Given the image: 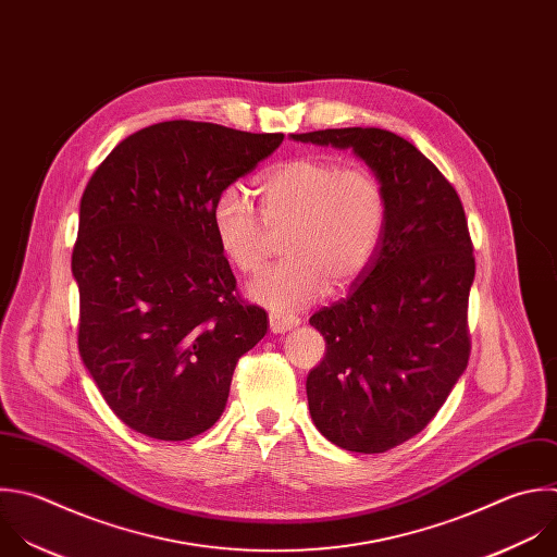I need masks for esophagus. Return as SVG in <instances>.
I'll use <instances>...</instances> for the list:
<instances>
[{
	"label": "esophagus",
	"instance_id": "1",
	"mask_svg": "<svg viewBox=\"0 0 557 557\" xmlns=\"http://www.w3.org/2000/svg\"><path fill=\"white\" fill-rule=\"evenodd\" d=\"M269 323H271V330H273L275 334H280V332H288V330H293L295 325H299V317H295V314H284V312L273 310V312H269Z\"/></svg>",
	"mask_w": 557,
	"mask_h": 557
}]
</instances>
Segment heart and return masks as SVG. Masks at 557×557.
<instances>
[{
	"label": "heart",
	"instance_id": "obj_1",
	"mask_svg": "<svg viewBox=\"0 0 557 557\" xmlns=\"http://www.w3.org/2000/svg\"><path fill=\"white\" fill-rule=\"evenodd\" d=\"M260 212L247 190L227 185L212 208L216 243L230 264L253 275L271 232H284L286 258L264 271L251 295L273 310L317 301L327 286H351L374 262L389 216L383 181L367 168L325 157H295L258 176Z\"/></svg>",
	"mask_w": 557,
	"mask_h": 557
}]
</instances>
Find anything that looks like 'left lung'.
I'll return each instance as SVG.
<instances>
[{"label":"left lung","instance_id":"8db88e82","mask_svg":"<svg viewBox=\"0 0 557 557\" xmlns=\"http://www.w3.org/2000/svg\"><path fill=\"white\" fill-rule=\"evenodd\" d=\"M293 139L351 148L387 190L374 262L347 297L310 317L325 356L306 381L323 437L351 453H385L429 426L468 367L474 256L466 212L437 165L387 128H325Z\"/></svg>","mask_w":557,"mask_h":557}]
</instances>
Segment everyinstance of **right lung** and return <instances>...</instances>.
I'll list each match as a JSON object with an SVG mask.
<instances>
[{"instance_id": "obj_1", "label": "right lung", "mask_w": 557, "mask_h": 557, "mask_svg": "<svg viewBox=\"0 0 557 557\" xmlns=\"http://www.w3.org/2000/svg\"><path fill=\"white\" fill-rule=\"evenodd\" d=\"M282 139L159 122L122 139L87 183L72 251L78 349L111 411L146 437L212 429L238 358L267 334L264 308L238 295L212 208Z\"/></svg>"}]
</instances>
